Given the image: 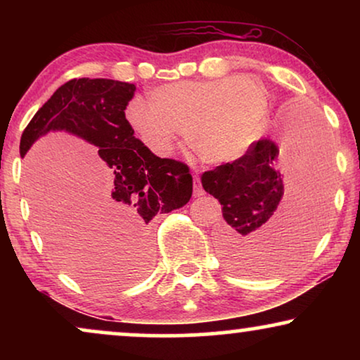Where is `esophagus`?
<instances>
[{
    "label": "esophagus",
    "mask_w": 360,
    "mask_h": 360,
    "mask_svg": "<svg viewBox=\"0 0 360 360\" xmlns=\"http://www.w3.org/2000/svg\"><path fill=\"white\" fill-rule=\"evenodd\" d=\"M193 184H195V186H193V193H195V196H203V195H205V191H203V188H201V185H200V179H198V176H195Z\"/></svg>",
    "instance_id": "obj_1"
}]
</instances>
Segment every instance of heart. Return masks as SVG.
<instances>
[{
	"instance_id": "obj_1",
	"label": "heart",
	"mask_w": 360,
	"mask_h": 360,
	"mask_svg": "<svg viewBox=\"0 0 360 360\" xmlns=\"http://www.w3.org/2000/svg\"><path fill=\"white\" fill-rule=\"evenodd\" d=\"M269 112V90L254 77L167 83L150 91V105L134 98L126 120L157 154L174 149L180 131L205 164L239 159Z\"/></svg>"
}]
</instances>
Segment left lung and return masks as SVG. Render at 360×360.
Masks as SVG:
<instances>
[{"label":"left lung","mask_w":360,"mask_h":360,"mask_svg":"<svg viewBox=\"0 0 360 360\" xmlns=\"http://www.w3.org/2000/svg\"><path fill=\"white\" fill-rule=\"evenodd\" d=\"M282 150L260 139L238 160L201 175L205 191L223 206L216 248L224 267L238 275H264L293 262L309 249L324 219L329 146L309 111H295L283 127ZM290 191L282 210L283 181Z\"/></svg>","instance_id":"8db88e82"}]
</instances>
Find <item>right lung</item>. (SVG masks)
<instances>
[{
    "label": "right lung",
    "instance_id": "1",
    "mask_svg": "<svg viewBox=\"0 0 360 360\" xmlns=\"http://www.w3.org/2000/svg\"><path fill=\"white\" fill-rule=\"evenodd\" d=\"M134 91L136 85L126 82L73 78L34 115L19 146L24 157L51 131L68 132L96 146L100 159L110 167V180L93 206V248L103 267L124 264L121 275L126 278L141 277L150 267V219L185 206L193 191L188 167L160 159L134 136L124 112Z\"/></svg>",
    "mask_w": 360,
    "mask_h": 360
}]
</instances>
